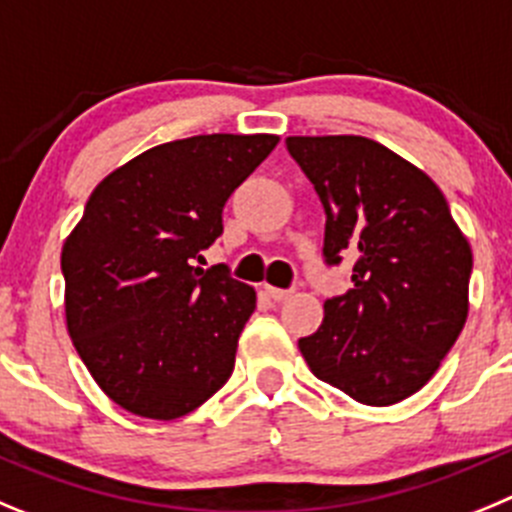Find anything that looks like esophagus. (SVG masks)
I'll return each instance as SVG.
<instances>
[{
    "instance_id": "1",
    "label": "esophagus",
    "mask_w": 512,
    "mask_h": 512,
    "mask_svg": "<svg viewBox=\"0 0 512 512\" xmlns=\"http://www.w3.org/2000/svg\"><path fill=\"white\" fill-rule=\"evenodd\" d=\"M265 293L270 298H273V301H288L290 296H293V290H283V288H273V285H265Z\"/></svg>"
}]
</instances>
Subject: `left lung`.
<instances>
[{
    "mask_svg": "<svg viewBox=\"0 0 512 512\" xmlns=\"http://www.w3.org/2000/svg\"><path fill=\"white\" fill-rule=\"evenodd\" d=\"M326 211L324 257L354 260V288L298 339L319 380L357 403L418 393L462 334L472 247L431 178L359 135L288 137Z\"/></svg>",
    "mask_w": 512,
    "mask_h": 512,
    "instance_id": "8db88e82",
    "label": "left lung"
}]
</instances>
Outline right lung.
Masks as SVG:
<instances>
[{
  "label": "right lung",
  "mask_w": 512,
  "mask_h": 512,
  "mask_svg": "<svg viewBox=\"0 0 512 512\" xmlns=\"http://www.w3.org/2000/svg\"><path fill=\"white\" fill-rule=\"evenodd\" d=\"M278 135H196L112 170L63 242L66 326L104 393L140 418L173 421L234 370L257 293L204 267L234 188Z\"/></svg>",
  "instance_id": "1"
}]
</instances>
